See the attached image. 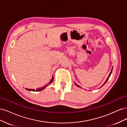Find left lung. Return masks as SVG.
Returning <instances> with one entry per match:
<instances>
[{"label":"left lung","mask_w":127,"mask_h":127,"mask_svg":"<svg viewBox=\"0 0 127 127\" xmlns=\"http://www.w3.org/2000/svg\"><path fill=\"white\" fill-rule=\"evenodd\" d=\"M112 69H113V68H112V69H111V72H110V74H109V76H108V77H107V78L106 79V81L105 82V83H104L103 84V85H102V86H103L104 85V84L106 83V82L107 81V80H108V79H109V77H110V76H111V73H112ZM74 83H75V85L77 86H78V87H80V88H81V87H80L79 85H77V84L75 82H74Z\"/></svg>","instance_id":"8db88e82"}]
</instances>
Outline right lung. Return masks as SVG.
<instances>
[{
  "label": "right lung",
  "instance_id": "add662e5",
  "mask_svg": "<svg viewBox=\"0 0 127 127\" xmlns=\"http://www.w3.org/2000/svg\"><path fill=\"white\" fill-rule=\"evenodd\" d=\"M53 79H54V77H52V78L51 79L50 81L49 82V84H47V85H45V86H44L43 87H41V88H37V89H36V91H42V90H43V89H44L45 88H46V87H47V86L49 85V84H50L53 82ZM26 89L27 90H28V91H35V90H34V89H30V88H26Z\"/></svg>",
  "mask_w": 127,
  "mask_h": 127
}]
</instances>
